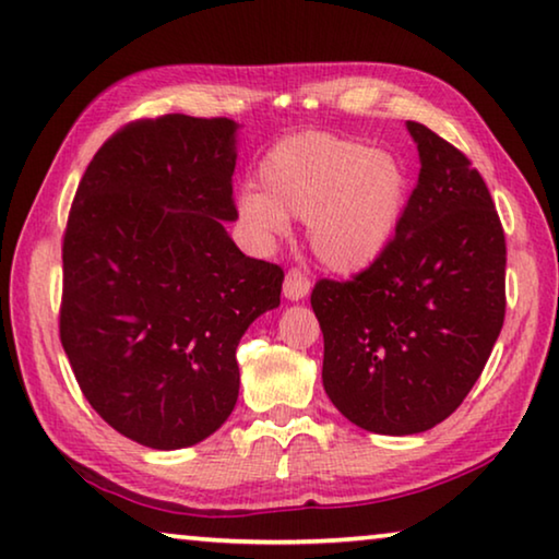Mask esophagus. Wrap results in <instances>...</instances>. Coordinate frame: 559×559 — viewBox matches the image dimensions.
<instances>
[{
    "label": "esophagus",
    "mask_w": 559,
    "mask_h": 559,
    "mask_svg": "<svg viewBox=\"0 0 559 559\" xmlns=\"http://www.w3.org/2000/svg\"><path fill=\"white\" fill-rule=\"evenodd\" d=\"M308 290H311V281H308L298 269H290L286 273V278H283V296H286L288 301H301Z\"/></svg>",
    "instance_id": "34e87169"
}]
</instances>
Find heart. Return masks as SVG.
I'll return each instance as SVG.
<instances>
[{"instance_id":"1","label":"heart","mask_w":559,"mask_h":559,"mask_svg":"<svg viewBox=\"0 0 559 559\" xmlns=\"http://www.w3.org/2000/svg\"><path fill=\"white\" fill-rule=\"evenodd\" d=\"M263 193L243 190L236 215L258 246L306 221L313 255L336 273H361L386 253L406 207L404 165L386 150L304 132L281 140L258 168Z\"/></svg>"}]
</instances>
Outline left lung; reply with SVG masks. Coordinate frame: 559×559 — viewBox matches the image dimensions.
<instances>
[{
  "label": "left lung",
  "instance_id": "left-lung-1",
  "mask_svg": "<svg viewBox=\"0 0 559 559\" xmlns=\"http://www.w3.org/2000/svg\"><path fill=\"white\" fill-rule=\"evenodd\" d=\"M419 180L386 253L316 283L323 389L373 435H419L469 394L504 323V230L477 168L419 122Z\"/></svg>",
  "mask_w": 559,
  "mask_h": 559
}]
</instances>
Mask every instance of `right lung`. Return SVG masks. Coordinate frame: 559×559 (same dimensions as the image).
I'll use <instances>...</instances> for the list:
<instances>
[{
    "label": "right lung",
    "instance_id": "1",
    "mask_svg": "<svg viewBox=\"0 0 559 559\" xmlns=\"http://www.w3.org/2000/svg\"><path fill=\"white\" fill-rule=\"evenodd\" d=\"M236 135L228 118L130 122L95 153L67 221L64 354L90 406L150 449L223 427L240 336L281 304L283 271L226 230Z\"/></svg>",
    "mask_w": 559,
    "mask_h": 559
}]
</instances>
